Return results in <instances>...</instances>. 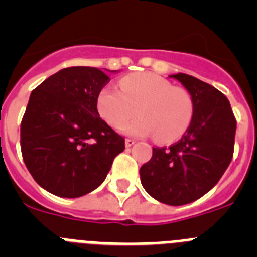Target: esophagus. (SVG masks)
<instances>
[{"label": "esophagus", "instance_id": "esophagus-1", "mask_svg": "<svg viewBox=\"0 0 257 257\" xmlns=\"http://www.w3.org/2000/svg\"><path fill=\"white\" fill-rule=\"evenodd\" d=\"M135 144V140L134 139H126L124 140V145H126V148H130L133 145Z\"/></svg>", "mask_w": 257, "mask_h": 257}]
</instances>
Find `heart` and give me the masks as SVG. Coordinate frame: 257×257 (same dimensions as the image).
Instances as JSON below:
<instances>
[{"mask_svg": "<svg viewBox=\"0 0 257 257\" xmlns=\"http://www.w3.org/2000/svg\"><path fill=\"white\" fill-rule=\"evenodd\" d=\"M121 91L104 87L97 95V110L110 126L122 127L127 135H153L158 143L179 139L189 127L193 101L189 92L175 87L162 77L138 73L124 77L119 83Z\"/></svg>", "mask_w": 257, "mask_h": 257, "instance_id": "1", "label": "heart"}]
</instances>
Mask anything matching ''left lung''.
<instances>
[{"label":"left lung","instance_id":"obj_1","mask_svg":"<svg viewBox=\"0 0 257 257\" xmlns=\"http://www.w3.org/2000/svg\"><path fill=\"white\" fill-rule=\"evenodd\" d=\"M170 77L189 92L192 121L178 143L153 148L151 161L140 169V180L154 199L181 206L205 196L228 169L237 122L230 103L217 88L185 73Z\"/></svg>","mask_w":257,"mask_h":257}]
</instances>
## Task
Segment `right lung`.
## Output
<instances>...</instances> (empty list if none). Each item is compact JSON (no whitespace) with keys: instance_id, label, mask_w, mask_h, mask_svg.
Here are the masks:
<instances>
[{"instance_id":"right-lung-1","label":"right lung","mask_w":257,"mask_h":257,"mask_svg":"<svg viewBox=\"0 0 257 257\" xmlns=\"http://www.w3.org/2000/svg\"><path fill=\"white\" fill-rule=\"evenodd\" d=\"M108 81L97 68L70 67L32 91L20 147L27 169L47 192L63 198L85 196L100 187L114 157L124 151L123 138L97 112V95Z\"/></svg>"}]
</instances>
